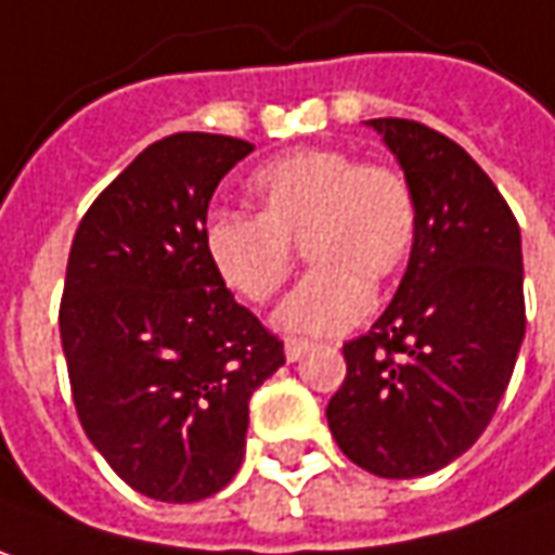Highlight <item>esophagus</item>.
Returning a JSON list of instances; mask_svg holds the SVG:
<instances>
[{
	"label": "esophagus",
	"mask_w": 555,
	"mask_h": 555,
	"mask_svg": "<svg viewBox=\"0 0 555 555\" xmlns=\"http://www.w3.org/2000/svg\"><path fill=\"white\" fill-rule=\"evenodd\" d=\"M307 352H309L307 340H297V337H288V340H285V358H288V361H300Z\"/></svg>",
	"instance_id": "34e87169"
}]
</instances>
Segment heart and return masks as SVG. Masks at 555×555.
Masks as SVG:
<instances>
[{"label": "heart", "instance_id": "b5f03b06", "mask_svg": "<svg viewBox=\"0 0 555 555\" xmlns=\"http://www.w3.org/2000/svg\"><path fill=\"white\" fill-rule=\"evenodd\" d=\"M258 215H212L203 248L215 276L248 304L273 300L294 267L292 243L315 263L273 325L300 337H337L373 309V279L395 276L416 236V203L401 172L356 164L346 151L297 149L248 179Z\"/></svg>", "mask_w": 555, "mask_h": 555}]
</instances>
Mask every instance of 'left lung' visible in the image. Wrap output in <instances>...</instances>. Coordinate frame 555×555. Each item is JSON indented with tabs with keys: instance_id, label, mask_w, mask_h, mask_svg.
<instances>
[{
	"instance_id": "left-lung-1",
	"label": "left lung",
	"mask_w": 555,
	"mask_h": 555,
	"mask_svg": "<svg viewBox=\"0 0 555 555\" xmlns=\"http://www.w3.org/2000/svg\"><path fill=\"white\" fill-rule=\"evenodd\" d=\"M364 127L404 169L416 236L386 312L343 346L327 425L358 467L410 480L455 462L495 416L526 337L522 240L462 145L416 120Z\"/></svg>"
}]
</instances>
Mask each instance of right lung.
Wrapping results in <instances>:
<instances>
[{
  "instance_id": "add662e5",
  "label": "right lung",
  "mask_w": 555,
  "mask_h": 555,
  "mask_svg": "<svg viewBox=\"0 0 555 555\" xmlns=\"http://www.w3.org/2000/svg\"><path fill=\"white\" fill-rule=\"evenodd\" d=\"M251 151L233 135H167L72 240L60 340L75 410L120 480L154 501H203L236 477L248 401L285 364L203 248L215 188Z\"/></svg>"
}]
</instances>
